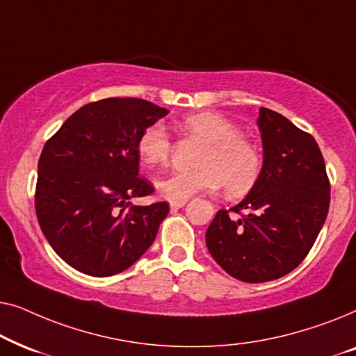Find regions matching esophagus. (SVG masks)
I'll list each match as a JSON object with an SVG mask.
<instances>
[{"instance_id":"obj_1","label":"esophagus","mask_w":356,"mask_h":356,"mask_svg":"<svg viewBox=\"0 0 356 356\" xmlns=\"http://www.w3.org/2000/svg\"><path fill=\"white\" fill-rule=\"evenodd\" d=\"M184 204H186V199H181V201H172L170 202V207H172V211H177V209H181Z\"/></svg>"}]
</instances>
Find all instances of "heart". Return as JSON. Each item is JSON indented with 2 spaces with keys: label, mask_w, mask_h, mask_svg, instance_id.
Instances as JSON below:
<instances>
[{
  "label": "heart",
  "mask_w": 356,
  "mask_h": 356,
  "mask_svg": "<svg viewBox=\"0 0 356 356\" xmlns=\"http://www.w3.org/2000/svg\"><path fill=\"white\" fill-rule=\"evenodd\" d=\"M179 128L204 145L196 160L197 168L173 172L155 183L163 197L181 201L197 193L216 191L222 184L230 196H241L254 186L261 175V154L233 121L213 111H199L184 116ZM170 149L167 131L159 123L147 126L138 139L139 159L150 168L167 163Z\"/></svg>",
  "instance_id": "heart-1"
}]
</instances>
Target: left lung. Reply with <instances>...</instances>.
I'll return each instance as SVG.
<instances>
[{
    "mask_svg": "<svg viewBox=\"0 0 356 356\" xmlns=\"http://www.w3.org/2000/svg\"><path fill=\"white\" fill-rule=\"evenodd\" d=\"M262 168L254 186L230 211H218L206 245L227 274L248 284L295 269L314 245L329 212L330 184L314 138L269 108H259Z\"/></svg>",
    "mask_w": 356,
    "mask_h": 356,
    "instance_id": "obj_1",
    "label": "left lung"
}]
</instances>
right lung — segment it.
<instances>
[{"mask_svg":"<svg viewBox=\"0 0 356 356\" xmlns=\"http://www.w3.org/2000/svg\"><path fill=\"white\" fill-rule=\"evenodd\" d=\"M167 115L133 97L92 102L47 140L38 160L37 218L56 254L76 270L120 274L154 243L168 204L133 206L131 199L154 191L139 177L138 139Z\"/></svg>","mask_w":356,"mask_h":356,"instance_id":"1","label":"right lung"}]
</instances>
